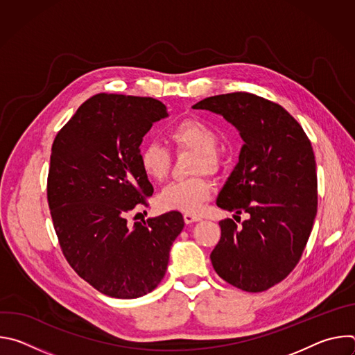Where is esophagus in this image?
I'll return each mask as SVG.
<instances>
[{"instance_id":"34e87169","label":"esophagus","mask_w":355,"mask_h":355,"mask_svg":"<svg viewBox=\"0 0 355 355\" xmlns=\"http://www.w3.org/2000/svg\"><path fill=\"white\" fill-rule=\"evenodd\" d=\"M199 220H200V218H199V216H195V215H192V214H185V215H184V222H185L187 225L193 223V222H199Z\"/></svg>"}]
</instances>
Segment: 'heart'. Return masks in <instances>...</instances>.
<instances>
[{
  "mask_svg": "<svg viewBox=\"0 0 355 355\" xmlns=\"http://www.w3.org/2000/svg\"><path fill=\"white\" fill-rule=\"evenodd\" d=\"M170 140L180 150L196 153L193 173H215L219 168L216 132L199 119H184L168 132ZM170 153L159 141L150 140L140 147L139 163L143 174L153 182H162L170 171ZM214 184L205 177H193L184 181L170 182L159 195V204L167 211L187 214L198 212L212 196Z\"/></svg>",
  "mask_w": 355,
  "mask_h": 355,
  "instance_id": "1",
  "label": "heart"
}]
</instances>
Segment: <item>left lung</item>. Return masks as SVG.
<instances>
[{
	"mask_svg": "<svg viewBox=\"0 0 355 355\" xmlns=\"http://www.w3.org/2000/svg\"><path fill=\"white\" fill-rule=\"evenodd\" d=\"M192 108L222 115L244 141L216 205L248 219L241 226L219 222L212 266L239 289L266 291L295 268L313 227L318 177L311 140L288 111L254 94L215 95Z\"/></svg>",
	"mask_w": 355,
	"mask_h": 355,
	"instance_id": "1",
	"label": "left lung"
}]
</instances>
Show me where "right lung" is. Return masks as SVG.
Here are the masks:
<instances>
[{"mask_svg":"<svg viewBox=\"0 0 355 355\" xmlns=\"http://www.w3.org/2000/svg\"><path fill=\"white\" fill-rule=\"evenodd\" d=\"M167 116L155 98L96 94L52 146L47 200L62 251L84 281L111 297L135 299L153 291L184 227L177 211L133 226L126 219L153 195L139 147L153 123Z\"/></svg>","mask_w":355,"mask_h":355,"instance_id":"1","label":"right lung"}]
</instances>
